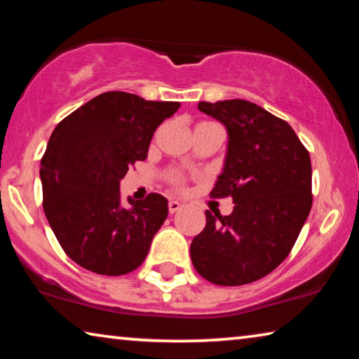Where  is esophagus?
<instances>
[{"instance_id": "esophagus-1", "label": "esophagus", "mask_w": 359, "mask_h": 359, "mask_svg": "<svg viewBox=\"0 0 359 359\" xmlns=\"http://www.w3.org/2000/svg\"><path fill=\"white\" fill-rule=\"evenodd\" d=\"M168 209H169V214H175V212L182 209V204L179 201H174V199H172V201H169Z\"/></svg>"}]
</instances>
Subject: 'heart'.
I'll use <instances>...</instances> for the list:
<instances>
[{"label":"heart","mask_w":359,"mask_h":359,"mask_svg":"<svg viewBox=\"0 0 359 359\" xmlns=\"http://www.w3.org/2000/svg\"><path fill=\"white\" fill-rule=\"evenodd\" d=\"M171 180L174 182V184H180V177H179L177 174H172V175H171Z\"/></svg>","instance_id":"1"}]
</instances>
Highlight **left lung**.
Here are the masks:
<instances>
[{
	"label": "left lung",
	"mask_w": 359,
	"mask_h": 359,
	"mask_svg": "<svg viewBox=\"0 0 359 359\" xmlns=\"http://www.w3.org/2000/svg\"><path fill=\"white\" fill-rule=\"evenodd\" d=\"M198 109L226 130L210 196H231L234 209L224 217L205 210L191 261L205 280L238 287L269 274L293 248L312 208L311 156L287 121L255 102L201 101Z\"/></svg>",
	"instance_id": "8db88e82"
}]
</instances>
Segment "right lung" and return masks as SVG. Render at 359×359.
Wrapping results in <instances>:
<instances>
[{
    "mask_svg": "<svg viewBox=\"0 0 359 359\" xmlns=\"http://www.w3.org/2000/svg\"><path fill=\"white\" fill-rule=\"evenodd\" d=\"M180 107L125 92L95 96L60 121L41 160L47 222L66 255L85 269L123 276L142 264L168 217L150 193L121 204L120 180L147 158L155 130Z\"/></svg>",
    "mask_w": 359,
    "mask_h": 359,
    "instance_id": "1",
    "label": "right lung"
}]
</instances>
